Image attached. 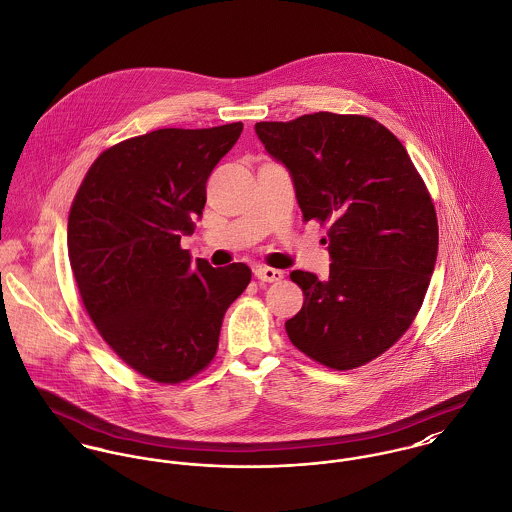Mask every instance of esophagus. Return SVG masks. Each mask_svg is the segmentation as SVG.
Here are the masks:
<instances>
[{
	"label": "esophagus",
	"mask_w": 512,
	"mask_h": 512,
	"mask_svg": "<svg viewBox=\"0 0 512 512\" xmlns=\"http://www.w3.org/2000/svg\"><path fill=\"white\" fill-rule=\"evenodd\" d=\"M254 276H256L258 281L274 283V281L283 279V272H281V270H276V268H268V266H258V268L254 270Z\"/></svg>",
	"instance_id": "34e87169"
}]
</instances>
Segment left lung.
Returning a JSON list of instances; mask_svg holds the SVG:
<instances>
[{"label": "left lung", "instance_id": "8db88e82", "mask_svg": "<svg viewBox=\"0 0 512 512\" xmlns=\"http://www.w3.org/2000/svg\"><path fill=\"white\" fill-rule=\"evenodd\" d=\"M254 129L289 170L303 219L328 225V278L289 276L305 299L287 336L326 368H360L407 332L424 301L438 254L430 193L401 140L370 117L319 111Z\"/></svg>", "mask_w": 512, "mask_h": 512}]
</instances>
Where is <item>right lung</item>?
I'll return each mask as SVG.
<instances>
[{"instance_id":"obj_1","label":"right lung","mask_w":512,"mask_h":512,"mask_svg":"<svg viewBox=\"0 0 512 512\" xmlns=\"http://www.w3.org/2000/svg\"><path fill=\"white\" fill-rule=\"evenodd\" d=\"M242 133L158 129L97 156L68 217V256L84 307L135 372L180 383L215 358L223 317L250 283L238 262H191L180 246L207 201V180Z\"/></svg>"}]
</instances>
